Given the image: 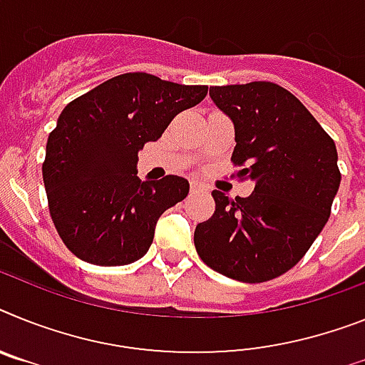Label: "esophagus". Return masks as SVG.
<instances>
[{
	"label": "esophagus",
	"instance_id": "obj_1",
	"mask_svg": "<svg viewBox=\"0 0 365 365\" xmlns=\"http://www.w3.org/2000/svg\"><path fill=\"white\" fill-rule=\"evenodd\" d=\"M202 185L198 182H191V192H198V191H202Z\"/></svg>",
	"mask_w": 365,
	"mask_h": 365
}]
</instances>
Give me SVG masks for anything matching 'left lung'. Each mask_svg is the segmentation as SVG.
<instances>
[{"label":"left lung","mask_w":365,"mask_h":365,"mask_svg":"<svg viewBox=\"0 0 365 365\" xmlns=\"http://www.w3.org/2000/svg\"><path fill=\"white\" fill-rule=\"evenodd\" d=\"M235 130L237 178L250 197L213 191L215 213L195 230L207 267L240 282H267L301 262L330 217L341 174L330 135L289 91L271 81L211 87Z\"/></svg>","instance_id":"left-lung-1"}]
</instances>
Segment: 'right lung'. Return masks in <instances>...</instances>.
Masks as SVG:
<instances>
[{
	"label": "right lung",
	"instance_id": "add662e5",
	"mask_svg": "<svg viewBox=\"0 0 365 365\" xmlns=\"http://www.w3.org/2000/svg\"><path fill=\"white\" fill-rule=\"evenodd\" d=\"M206 94V85L130 72L64 107L48 137L42 178L51 220L70 252L102 267L148 252L158 219L187 197L189 182L173 174L140 182L137 154Z\"/></svg>",
	"mask_w": 365,
	"mask_h": 365
}]
</instances>
